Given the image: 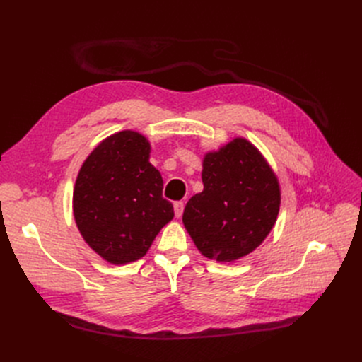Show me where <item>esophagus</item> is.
<instances>
[{"label": "esophagus", "instance_id": "obj_1", "mask_svg": "<svg viewBox=\"0 0 362 362\" xmlns=\"http://www.w3.org/2000/svg\"><path fill=\"white\" fill-rule=\"evenodd\" d=\"M174 212H175V216L180 218L184 212V202H175L174 203Z\"/></svg>", "mask_w": 362, "mask_h": 362}]
</instances>
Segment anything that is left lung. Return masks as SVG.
Wrapping results in <instances>:
<instances>
[{
  "instance_id": "left-lung-1",
  "label": "left lung",
  "mask_w": 362,
  "mask_h": 362,
  "mask_svg": "<svg viewBox=\"0 0 362 362\" xmlns=\"http://www.w3.org/2000/svg\"><path fill=\"white\" fill-rule=\"evenodd\" d=\"M202 165L203 192L188 200L184 227L203 256L234 262L259 247L275 226L280 182L243 136L206 153Z\"/></svg>"
}]
</instances>
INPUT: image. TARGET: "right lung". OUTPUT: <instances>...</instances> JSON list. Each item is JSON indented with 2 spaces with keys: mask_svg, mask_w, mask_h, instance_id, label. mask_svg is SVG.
I'll return each instance as SVG.
<instances>
[{
  "mask_svg": "<svg viewBox=\"0 0 362 362\" xmlns=\"http://www.w3.org/2000/svg\"><path fill=\"white\" fill-rule=\"evenodd\" d=\"M151 146L136 131H119L83 160L72 208L82 238L113 265L139 261L174 218L162 197L163 180L150 159Z\"/></svg>",
  "mask_w": 362,
  "mask_h": 362,
  "instance_id": "obj_1",
  "label": "right lung"
}]
</instances>
